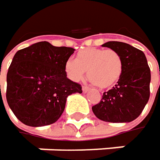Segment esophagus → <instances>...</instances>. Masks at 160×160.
I'll return each mask as SVG.
<instances>
[{
	"label": "esophagus",
	"mask_w": 160,
	"mask_h": 160,
	"mask_svg": "<svg viewBox=\"0 0 160 160\" xmlns=\"http://www.w3.org/2000/svg\"><path fill=\"white\" fill-rule=\"evenodd\" d=\"M89 91H90V89H89L87 86H83V87H82V92H83L86 93V92H88Z\"/></svg>",
	"instance_id": "esophagus-1"
}]
</instances>
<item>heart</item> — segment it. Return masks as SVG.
I'll use <instances>...</instances> for the list:
<instances>
[{"label":"heart","mask_w":160,"mask_h":160,"mask_svg":"<svg viewBox=\"0 0 160 160\" xmlns=\"http://www.w3.org/2000/svg\"><path fill=\"white\" fill-rule=\"evenodd\" d=\"M87 70L88 78L97 87L109 89L120 79L123 73V62L116 51L94 48L81 49L77 53L75 60L66 61V73L73 81L82 80Z\"/></svg>","instance_id":"b5f03b06"}]
</instances>
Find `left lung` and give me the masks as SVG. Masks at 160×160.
Here are the masks:
<instances>
[{
	"label": "left lung",
	"instance_id": "1",
	"mask_svg": "<svg viewBox=\"0 0 160 160\" xmlns=\"http://www.w3.org/2000/svg\"><path fill=\"white\" fill-rule=\"evenodd\" d=\"M116 51L123 62V73L115 87L104 92L92 112L102 121L129 123L137 119L148 102L150 68L143 51L123 42L102 45Z\"/></svg>",
	"mask_w": 160,
	"mask_h": 160
}]
</instances>
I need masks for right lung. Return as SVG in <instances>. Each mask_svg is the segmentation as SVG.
<instances>
[{"mask_svg":"<svg viewBox=\"0 0 160 160\" xmlns=\"http://www.w3.org/2000/svg\"><path fill=\"white\" fill-rule=\"evenodd\" d=\"M74 50L44 41L16 52L8 69L6 99L22 123L37 127L57 122L68 96L82 92L65 71L66 61Z\"/></svg>","mask_w":160,"mask_h":160,"instance_id":"add662e5","label":"right lung"}]
</instances>
